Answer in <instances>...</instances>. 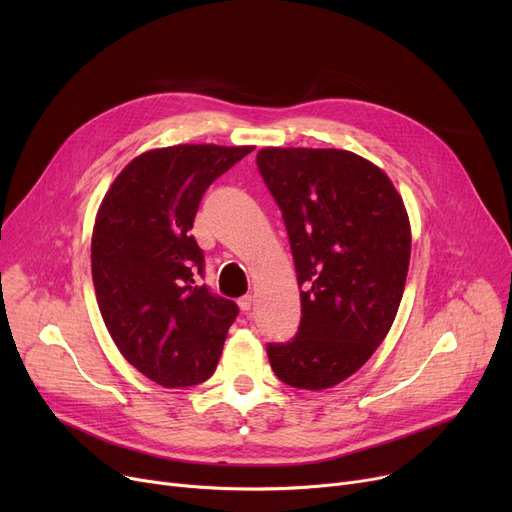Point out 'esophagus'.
Returning a JSON list of instances; mask_svg holds the SVG:
<instances>
[{"mask_svg":"<svg viewBox=\"0 0 512 512\" xmlns=\"http://www.w3.org/2000/svg\"><path fill=\"white\" fill-rule=\"evenodd\" d=\"M238 307H240L242 313H249L251 307H253V297H251V294H245V297H240L238 299Z\"/></svg>","mask_w":512,"mask_h":512,"instance_id":"1","label":"esophagus"}]
</instances>
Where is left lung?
I'll return each instance as SVG.
<instances>
[{"label": "left lung", "instance_id": "8db88e82", "mask_svg": "<svg viewBox=\"0 0 512 512\" xmlns=\"http://www.w3.org/2000/svg\"><path fill=\"white\" fill-rule=\"evenodd\" d=\"M257 168L286 224L301 288V324L270 342L278 378L326 390L386 338L405 290L411 226L390 178L342 149L265 147Z\"/></svg>", "mask_w": 512, "mask_h": 512}]
</instances>
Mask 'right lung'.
Returning a JSON list of instances; mask_svg holds the SVG:
<instances>
[{"mask_svg": "<svg viewBox=\"0 0 512 512\" xmlns=\"http://www.w3.org/2000/svg\"><path fill=\"white\" fill-rule=\"evenodd\" d=\"M251 151H147L118 174L99 207L91 270L101 317L122 357L159 386H195L218 367L238 305L201 284L205 257L191 228L209 184Z\"/></svg>", "mask_w": 512, "mask_h": 512, "instance_id": "1", "label": "right lung"}]
</instances>
